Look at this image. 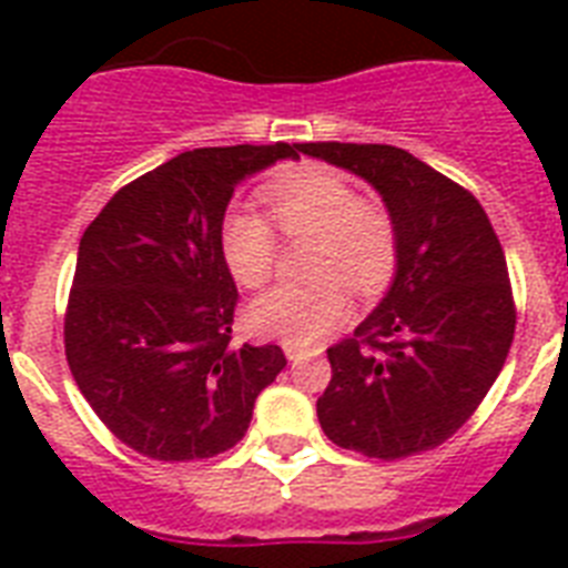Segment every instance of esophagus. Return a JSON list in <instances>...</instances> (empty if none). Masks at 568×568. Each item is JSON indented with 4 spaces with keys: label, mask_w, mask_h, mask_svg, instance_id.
Masks as SVG:
<instances>
[{
    "label": "esophagus",
    "mask_w": 568,
    "mask_h": 568,
    "mask_svg": "<svg viewBox=\"0 0 568 568\" xmlns=\"http://www.w3.org/2000/svg\"><path fill=\"white\" fill-rule=\"evenodd\" d=\"M285 356H288V363H297V359H306V356H318V347H303L297 342H285L283 345Z\"/></svg>",
    "instance_id": "34e87169"
}]
</instances>
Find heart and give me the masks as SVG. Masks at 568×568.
I'll use <instances>...</instances> for the list:
<instances>
[{
	"mask_svg": "<svg viewBox=\"0 0 568 568\" xmlns=\"http://www.w3.org/2000/svg\"><path fill=\"white\" fill-rule=\"evenodd\" d=\"M267 217L285 239H315L310 271L324 276L310 285H276L258 294L244 312L256 336L297 345L318 342L347 315V294L383 292L395 271V221L379 203L363 200L338 173L303 171L262 189ZM223 262L244 288L274 274L276 235L256 212H230L221 226Z\"/></svg>",
	"mask_w": 568,
	"mask_h": 568,
	"instance_id": "1",
	"label": "heart"
}]
</instances>
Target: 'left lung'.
Returning <instances> with one entry per match:
<instances>
[{"instance_id": "left-lung-1", "label": "left lung", "mask_w": 568, "mask_h": 568, "mask_svg": "<svg viewBox=\"0 0 568 568\" xmlns=\"http://www.w3.org/2000/svg\"><path fill=\"white\" fill-rule=\"evenodd\" d=\"M356 173L395 221V280L327 351L321 430L338 448L400 459L450 439L501 374L516 333L501 241L457 182L388 144H297Z\"/></svg>"}]
</instances>
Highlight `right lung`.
<instances>
[{
	"instance_id": "obj_1",
	"label": "right lung",
	"mask_w": 568,
	"mask_h": 568,
	"mask_svg": "<svg viewBox=\"0 0 568 568\" xmlns=\"http://www.w3.org/2000/svg\"><path fill=\"white\" fill-rule=\"evenodd\" d=\"M297 144L203 146L111 196L79 241L64 318L75 386L138 454L209 459L239 445L276 345L230 342L235 283L221 253L232 191Z\"/></svg>"
}]
</instances>
